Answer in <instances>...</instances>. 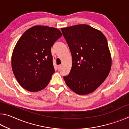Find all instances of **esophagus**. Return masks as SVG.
<instances>
[{
  "label": "esophagus",
  "mask_w": 129,
  "mask_h": 129,
  "mask_svg": "<svg viewBox=\"0 0 129 129\" xmlns=\"http://www.w3.org/2000/svg\"><path fill=\"white\" fill-rule=\"evenodd\" d=\"M57 68H58V70H60L61 69V68H62V66H61V65H58V66L57 67Z\"/></svg>",
  "instance_id": "esophagus-1"
}]
</instances>
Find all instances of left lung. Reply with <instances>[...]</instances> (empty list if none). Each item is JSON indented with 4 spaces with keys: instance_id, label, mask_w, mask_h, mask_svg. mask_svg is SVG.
<instances>
[{
    "instance_id": "8db88e82",
    "label": "left lung",
    "mask_w": 129,
    "mask_h": 129,
    "mask_svg": "<svg viewBox=\"0 0 129 129\" xmlns=\"http://www.w3.org/2000/svg\"><path fill=\"white\" fill-rule=\"evenodd\" d=\"M72 56L69 74L64 76L67 86L76 94L95 91L110 73L112 57L103 33L86 24L61 28Z\"/></svg>"
}]
</instances>
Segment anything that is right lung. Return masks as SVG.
I'll list each match as a JSON object with an SVG mask.
<instances>
[{
	"mask_svg": "<svg viewBox=\"0 0 129 129\" xmlns=\"http://www.w3.org/2000/svg\"><path fill=\"white\" fill-rule=\"evenodd\" d=\"M62 36L57 28L35 25L17 41L12 52L11 65L17 82L32 92L46 87L54 72L51 47Z\"/></svg>",
	"mask_w": 129,
	"mask_h": 129,
	"instance_id": "add662e5",
	"label": "right lung"
}]
</instances>
